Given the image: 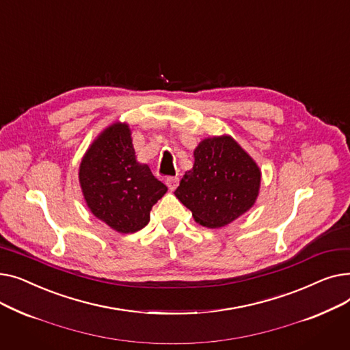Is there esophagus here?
<instances>
[{"label": "esophagus", "instance_id": "1", "mask_svg": "<svg viewBox=\"0 0 350 350\" xmlns=\"http://www.w3.org/2000/svg\"><path fill=\"white\" fill-rule=\"evenodd\" d=\"M178 177H176V176H170V177H167L165 178V185H167V187L170 189V190H174L177 186H178Z\"/></svg>", "mask_w": 350, "mask_h": 350}]
</instances>
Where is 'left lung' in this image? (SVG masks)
<instances>
[{
	"label": "left lung",
	"mask_w": 350,
	"mask_h": 350,
	"mask_svg": "<svg viewBox=\"0 0 350 350\" xmlns=\"http://www.w3.org/2000/svg\"><path fill=\"white\" fill-rule=\"evenodd\" d=\"M260 183L258 165L240 144L230 136L210 137L197 146L193 169L174 194L198 224L218 228L254 206Z\"/></svg>",
	"instance_id": "obj_1"
}]
</instances>
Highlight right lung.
<instances>
[{
    "mask_svg": "<svg viewBox=\"0 0 350 350\" xmlns=\"http://www.w3.org/2000/svg\"><path fill=\"white\" fill-rule=\"evenodd\" d=\"M79 181L86 204L119 232H136L149 224L152 207L167 191L147 164L136 160L131 131L115 123L86 152Z\"/></svg>",
    "mask_w": 350,
    "mask_h": 350,
    "instance_id": "obj_1",
    "label": "right lung"
}]
</instances>
